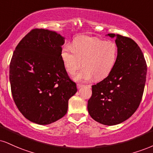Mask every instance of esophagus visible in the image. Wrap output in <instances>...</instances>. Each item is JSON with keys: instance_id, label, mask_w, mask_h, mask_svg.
<instances>
[{"instance_id": "34e87169", "label": "esophagus", "mask_w": 153, "mask_h": 153, "mask_svg": "<svg viewBox=\"0 0 153 153\" xmlns=\"http://www.w3.org/2000/svg\"><path fill=\"white\" fill-rule=\"evenodd\" d=\"M82 86H83V85H82V84H80V83L77 84V88H78V89H80V88H82Z\"/></svg>"}]
</instances>
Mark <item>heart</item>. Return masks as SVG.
I'll use <instances>...</instances> for the list:
<instances>
[{
	"label": "heart",
	"mask_w": 153,
	"mask_h": 153,
	"mask_svg": "<svg viewBox=\"0 0 153 153\" xmlns=\"http://www.w3.org/2000/svg\"><path fill=\"white\" fill-rule=\"evenodd\" d=\"M118 58V47L113 41H105L94 37L82 36L75 38L71 48L62 49L61 58L65 71L74 75L78 82H87L93 77L102 80L111 73Z\"/></svg>",
	"instance_id": "1"
}]
</instances>
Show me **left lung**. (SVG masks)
Returning <instances> with one entry per match:
<instances>
[{"mask_svg":"<svg viewBox=\"0 0 153 153\" xmlns=\"http://www.w3.org/2000/svg\"><path fill=\"white\" fill-rule=\"evenodd\" d=\"M116 38L118 58L108 77L92 85L88 110L92 118L105 126H115L131 117L140 103L146 81L147 64L141 49L131 38Z\"/></svg>","mask_w":153,"mask_h":153,"instance_id":"left-lung-1","label":"left lung"}]
</instances>
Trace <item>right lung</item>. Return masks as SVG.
I'll return each mask as SVG.
<instances>
[{"mask_svg":"<svg viewBox=\"0 0 153 153\" xmlns=\"http://www.w3.org/2000/svg\"><path fill=\"white\" fill-rule=\"evenodd\" d=\"M64 43L65 38L55 31L33 29L15 49L9 71L12 95L31 122L48 125L60 119L77 92L62 61Z\"/></svg>","mask_w":153,"mask_h":153,"instance_id":"obj_1","label":"right lung"}]
</instances>
